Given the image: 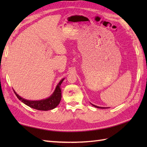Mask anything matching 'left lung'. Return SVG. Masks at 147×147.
Returning a JSON list of instances; mask_svg holds the SVG:
<instances>
[{
	"mask_svg": "<svg viewBox=\"0 0 147 147\" xmlns=\"http://www.w3.org/2000/svg\"><path fill=\"white\" fill-rule=\"evenodd\" d=\"M93 107H96V108H98V109H107V108H108V107H99V106H96V105H93V104H91Z\"/></svg>",
	"mask_w": 147,
	"mask_h": 147,
	"instance_id": "8db88e82",
	"label": "left lung"
}]
</instances>
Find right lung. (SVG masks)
<instances>
[{
  "instance_id": "1",
  "label": "right lung",
  "mask_w": 147,
  "mask_h": 147,
  "mask_svg": "<svg viewBox=\"0 0 147 147\" xmlns=\"http://www.w3.org/2000/svg\"><path fill=\"white\" fill-rule=\"evenodd\" d=\"M65 78L62 79L57 84V86L52 94L47 98L40 100H29L22 98L14 90V92L18 99L24 104L29 106L30 107L39 111H49L55 109L59 105L61 100V85Z\"/></svg>"
}]
</instances>
